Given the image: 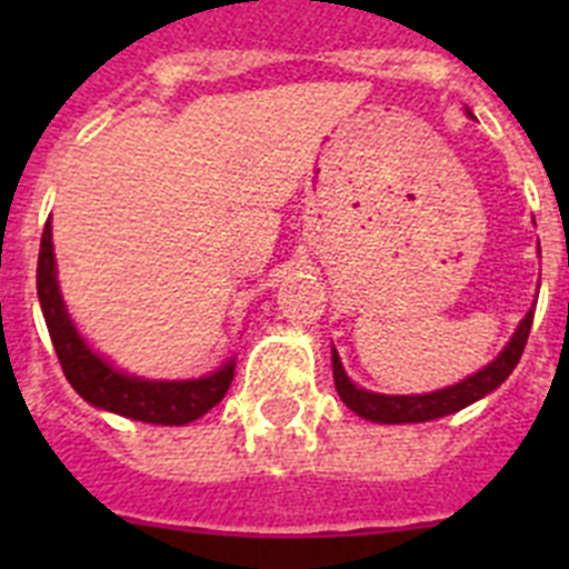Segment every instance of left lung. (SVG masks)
Wrapping results in <instances>:
<instances>
[{
  "label": "left lung",
  "mask_w": 569,
  "mask_h": 569,
  "mask_svg": "<svg viewBox=\"0 0 569 569\" xmlns=\"http://www.w3.org/2000/svg\"><path fill=\"white\" fill-rule=\"evenodd\" d=\"M532 328V310H527V316L521 319V325L516 328L512 339L507 341V347L501 350L496 359L487 367H481L479 373L467 376L465 381L453 387H445V390H436V393L425 396H385V393H370L365 387H356L353 381L347 379L345 367H341L339 353L333 347V381L336 390H339L341 401H345L356 416L367 421H379V425H416V421H433L441 416H450L461 407L472 405V401L485 399L487 393H492L507 376L516 370L521 353H525L527 336Z\"/></svg>",
  "instance_id": "1"
}]
</instances>
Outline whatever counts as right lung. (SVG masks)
<instances>
[{
  "label": "right lung",
  "instance_id": "right-lung-1",
  "mask_svg": "<svg viewBox=\"0 0 569 569\" xmlns=\"http://www.w3.org/2000/svg\"><path fill=\"white\" fill-rule=\"evenodd\" d=\"M37 293L50 341L57 347L59 365H62L70 387L88 405L119 413L124 419L179 427L208 413L210 407L219 405L224 393H228L230 381H233L236 359H228L216 373L202 376V379L153 381L122 373L110 361H104L97 350H90L88 341L79 336L77 325L70 321L62 293H59L50 222H44L42 230V248H39L37 264Z\"/></svg>",
  "mask_w": 569,
  "mask_h": 569
}]
</instances>
